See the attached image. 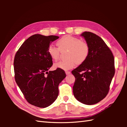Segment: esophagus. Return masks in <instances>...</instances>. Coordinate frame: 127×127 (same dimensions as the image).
<instances>
[{
	"label": "esophagus",
	"instance_id": "obj_1",
	"mask_svg": "<svg viewBox=\"0 0 127 127\" xmlns=\"http://www.w3.org/2000/svg\"><path fill=\"white\" fill-rule=\"evenodd\" d=\"M65 73H66V74L67 75H70L71 74V72H70V71H66L65 72Z\"/></svg>",
	"mask_w": 127,
	"mask_h": 127
}]
</instances>
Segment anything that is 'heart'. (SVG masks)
<instances>
[{"mask_svg":"<svg viewBox=\"0 0 127 127\" xmlns=\"http://www.w3.org/2000/svg\"><path fill=\"white\" fill-rule=\"evenodd\" d=\"M58 48L53 45L48 47V55L53 61H57L60 56V50H67L66 57L68 59L55 64V66L64 70L73 68L75 64L83 63L88 58L90 47L87 43L77 37L69 35L63 36L57 42Z\"/></svg>","mask_w":127,"mask_h":127,"instance_id":"heart-1","label":"heart"}]
</instances>
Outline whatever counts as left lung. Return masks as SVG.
I'll return each mask as SVG.
<instances>
[{
	"instance_id": "obj_1",
	"label": "left lung",
	"mask_w": 127,
	"mask_h": 127,
	"mask_svg": "<svg viewBox=\"0 0 127 127\" xmlns=\"http://www.w3.org/2000/svg\"><path fill=\"white\" fill-rule=\"evenodd\" d=\"M90 47L87 59L71 71L75 77L74 95L86 105L102 100L109 92L115 75L114 57L100 37L90 32L81 34Z\"/></svg>"
}]
</instances>
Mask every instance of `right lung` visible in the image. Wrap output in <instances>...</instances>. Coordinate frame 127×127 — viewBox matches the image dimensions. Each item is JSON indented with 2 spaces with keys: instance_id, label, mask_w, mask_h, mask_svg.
<instances>
[{
  "instance_id": "1",
  "label": "right lung",
  "mask_w": 127,
  "mask_h": 127,
  "mask_svg": "<svg viewBox=\"0 0 127 127\" xmlns=\"http://www.w3.org/2000/svg\"><path fill=\"white\" fill-rule=\"evenodd\" d=\"M55 35L35 34L23 43L16 53V82L29 104L41 108L49 106L57 98L58 86L66 77L61 69L49 71L52 59L47 52Z\"/></svg>"
}]
</instances>
